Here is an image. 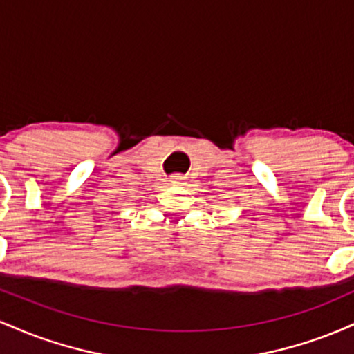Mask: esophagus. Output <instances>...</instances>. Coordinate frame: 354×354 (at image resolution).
<instances>
[{
    "label": "esophagus",
    "instance_id": "1",
    "mask_svg": "<svg viewBox=\"0 0 354 354\" xmlns=\"http://www.w3.org/2000/svg\"><path fill=\"white\" fill-rule=\"evenodd\" d=\"M171 183L173 185H185L186 178L181 176V174H174V176H171Z\"/></svg>",
    "mask_w": 354,
    "mask_h": 354
}]
</instances>
